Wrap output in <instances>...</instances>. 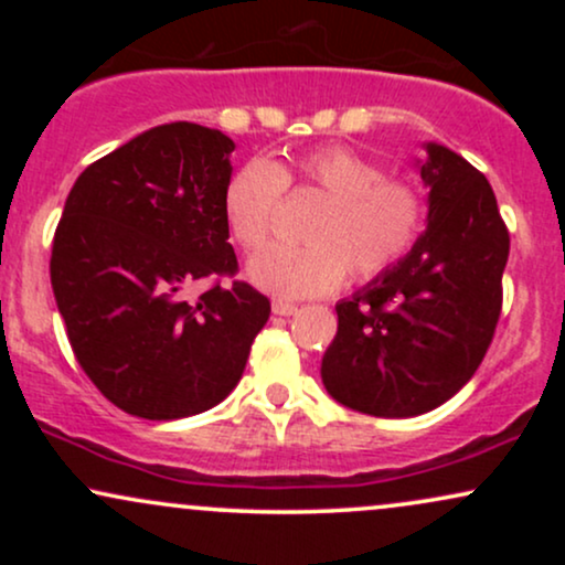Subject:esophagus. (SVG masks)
I'll return each mask as SVG.
<instances>
[{"label": "esophagus", "instance_id": "34e87169", "mask_svg": "<svg viewBox=\"0 0 565 565\" xmlns=\"http://www.w3.org/2000/svg\"><path fill=\"white\" fill-rule=\"evenodd\" d=\"M297 310H300V308H297L295 302H287V300H276L274 302V313L276 316H295Z\"/></svg>", "mask_w": 565, "mask_h": 565}]
</instances>
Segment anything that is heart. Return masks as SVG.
<instances>
[{
  "mask_svg": "<svg viewBox=\"0 0 565 565\" xmlns=\"http://www.w3.org/2000/svg\"><path fill=\"white\" fill-rule=\"evenodd\" d=\"M287 191L327 201L302 233L308 244H276L249 263L255 284L278 297L329 295L345 276L353 284L380 281L417 249L430 223L423 185L393 178L353 148L323 146L284 164L249 159L233 170L223 217L246 252L268 244Z\"/></svg>",
  "mask_w": 565,
  "mask_h": 565,
  "instance_id": "b5f03b06",
  "label": "heart"
}]
</instances>
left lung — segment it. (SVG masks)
<instances>
[{
	"mask_svg": "<svg viewBox=\"0 0 565 565\" xmlns=\"http://www.w3.org/2000/svg\"><path fill=\"white\" fill-rule=\"evenodd\" d=\"M419 174L430 185L423 242L337 305L321 364L329 395L372 417H417L449 401L481 366L502 313L510 233L489 180L436 142Z\"/></svg>",
	"mask_w": 565,
	"mask_h": 565,
	"instance_id": "8db88e82",
	"label": "left lung"
}]
</instances>
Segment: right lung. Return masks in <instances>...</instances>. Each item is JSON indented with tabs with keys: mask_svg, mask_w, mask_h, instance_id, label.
<instances>
[{
	"mask_svg": "<svg viewBox=\"0 0 565 565\" xmlns=\"http://www.w3.org/2000/svg\"><path fill=\"white\" fill-rule=\"evenodd\" d=\"M231 151L217 129L153 127L93 161L63 206L50 257L57 310L84 374L132 417L217 406L268 323L270 300L236 278L228 244Z\"/></svg>",
	"mask_w": 565,
	"mask_h": 565,
	"instance_id": "obj_1",
	"label": "right lung"
}]
</instances>
